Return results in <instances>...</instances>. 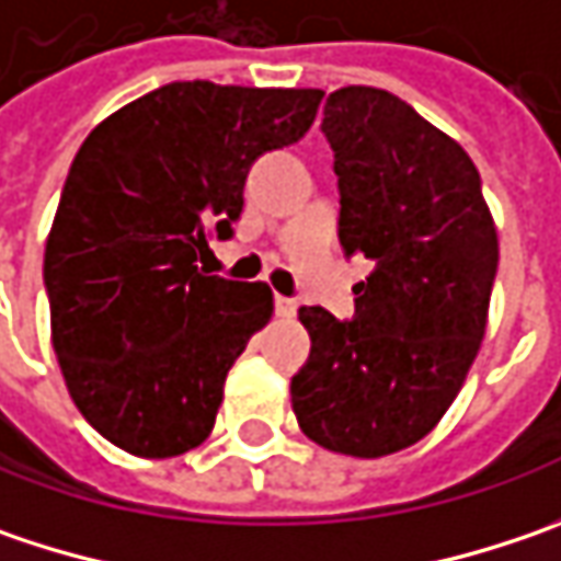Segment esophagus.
I'll return each instance as SVG.
<instances>
[{
  "instance_id": "obj_1",
  "label": "esophagus",
  "mask_w": 561,
  "mask_h": 561,
  "mask_svg": "<svg viewBox=\"0 0 561 561\" xmlns=\"http://www.w3.org/2000/svg\"><path fill=\"white\" fill-rule=\"evenodd\" d=\"M295 313H298V305H295L291 298L276 295V317H295Z\"/></svg>"
}]
</instances>
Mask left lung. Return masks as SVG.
<instances>
[{
  "label": "left lung",
  "mask_w": 561,
  "mask_h": 561,
  "mask_svg": "<svg viewBox=\"0 0 561 561\" xmlns=\"http://www.w3.org/2000/svg\"><path fill=\"white\" fill-rule=\"evenodd\" d=\"M342 191V251L374 263L357 313L301 307L310 360L291 377L307 439L352 458L421 443L474 364L500 263L493 213L458 140L377 87L323 106Z\"/></svg>",
  "instance_id": "left-lung-1"
}]
</instances>
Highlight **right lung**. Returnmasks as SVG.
<instances>
[{
    "label": "right lung",
    "instance_id": "right-lung-1",
    "mask_svg": "<svg viewBox=\"0 0 561 561\" xmlns=\"http://www.w3.org/2000/svg\"><path fill=\"white\" fill-rule=\"evenodd\" d=\"M323 90L175 81L103 118L46 238L49 329L75 408L137 458L197 449L226 377L273 317L266 282L197 270L232 234L260 153L313 125Z\"/></svg>",
    "mask_w": 561,
    "mask_h": 561
}]
</instances>
